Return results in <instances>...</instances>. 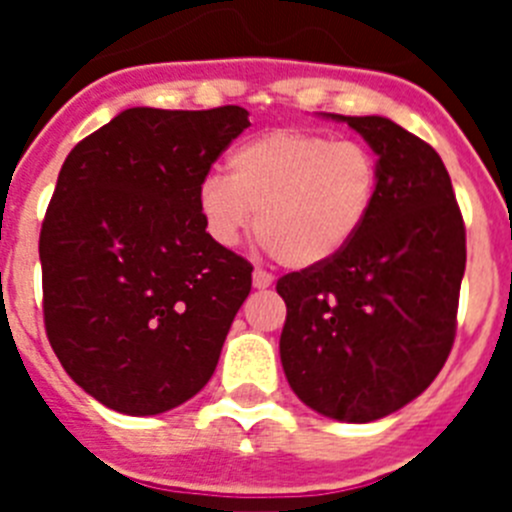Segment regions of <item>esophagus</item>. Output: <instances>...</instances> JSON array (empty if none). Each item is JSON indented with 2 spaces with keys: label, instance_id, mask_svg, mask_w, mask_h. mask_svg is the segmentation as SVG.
Segmentation results:
<instances>
[{
  "label": "esophagus",
  "instance_id": "obj_1",
  "mask_svg": "<svg viewBox=\"0 0 512 512\" xmlns=\"http://www.w3.org/2000/svg\"><path fill=\"white\" fill-rule=\"evenodd\" d=\"M251 282H253V287H256V289H269L271 284H274V277H271V274H266V271L256 269V271H253Z\"/></svg>",
  "mask_w": 512,
  "mask_h": 512
}]
</instances>
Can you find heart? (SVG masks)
Returning <instances> with one entry per match:
<instances>
[{
    "label": "heart",
    "mask_w": 512,
    "mask_h": 512,
    "mask_svg": "<svg viewBox=\"0 0 512 512\" xmlns=\"http://www.w3.org/2000/svg\"><path fill=\"white\" fill-rule=\"evenodd\" d=\"M379 182L377 156L359 140L274 130L235 148L228 176H205L197 207L220 246H235L256 225L284 266L318 269L359 238Z\"/></svg>",
    "instance_id": "1"
}]
</instances>
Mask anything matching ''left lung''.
<instances>
[{"instance_id":"left-lung-1","label":"left lung","mask_w":512,"mask_h":512,"mask_svg":"<svg viewBox=\"0 0 512 512\" xmlns=\"http://www.w3.org/2000/svg\"><path fill=\"white\" fill-rule=\"evenodd\" d=\"M323 117L369 143L382 182L369 223L338 259L279 279V356L307 408L372 423L428 390L449 359L467 238L449 171L428 143L390 117Z\"/></svg>"}]
</instances>
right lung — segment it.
Returning a JSON list of instances; mask_svg holds the SVG:
<instances>
[{
	"label": "right lung",
	"instance_id": "obj_1",
	"mask_svg": "<svg viewBox=\"0 0 512 512\" xmlns=\"http://www.w3.org/2000/svg\"><path fill=\"white\" fill-rule=\"evenodd\" d=\"M243 107H130L66 156L40 230L43 315L81 390L158 415L210 382L251 264L205 230L197 192Z\"/></svg>",
	"mask_w": 512,
	"mask_h": 512
}]
</instances>
